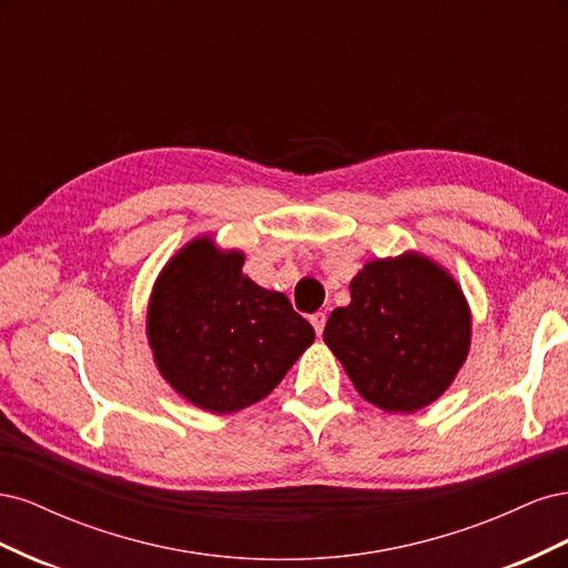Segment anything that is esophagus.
<instances>
[{
  "label": "esophagus",
  "mask_w": 568,
  "mask_h": 568,
  "mask_svg": "<svg viewBox=\"0 0 568 568\" xmlns=\"http://www.w3.org/2000/svg\"><path fill=\"white\" fill-rule=\"evenodd\" d=\"M311 324H313L315 334H317V336H322V332H324V324H326V313H315V315L311 317Z\"/></svg>",
  "instance_id": "obj_1"
}]
</instances>
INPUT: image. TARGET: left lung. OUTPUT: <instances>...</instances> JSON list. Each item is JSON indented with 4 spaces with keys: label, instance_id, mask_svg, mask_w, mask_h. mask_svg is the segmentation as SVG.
Wrapping results in <instances>:
<instances>
[{
    "label": "left lung",
    "instance_id": "1",
    "mask_svg": "<svg viewBox=\"0 0 568 568\" xmlns=\"http://www.w3.org/2000/svg\"><path fill=\"white\" fill-rule=\"evenodd\" d=\"M324 343L367 403L412 415L438 400L467 363L471 311L432 257H374L351 280V303L332 313Z\"/></svg>",
    "mask_w": 568,
    "mask_h": 568
}]
</instances>
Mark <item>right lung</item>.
Segmentation results:
<instances>
[{"instance_id": "1", "label": "right lung", "mask_w": 568, "mask_h": 568, "mask_svg": "<svg viewBox=\"0 0 568 568\" xmlns=\"http://www.w3.org/2000/svg\"><path fill=\"white\" fill-rule=\"evenodd\" d=\"M244 261L201 234L170 257L149 298L153 363L186 403L213 415L263 400L315 341L284 294L246 277Z\"/></svg>"}]
</instances>
